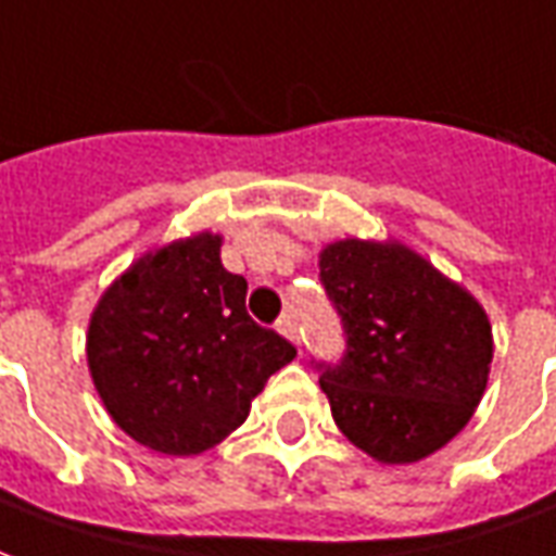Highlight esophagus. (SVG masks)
Returning a JSON list of instances; mask_svg holds the SVG:
<instances>
[{"label": "esophagus", "mask_w": 556, "mask_h": 556, "mask_svg": "<svg viewBox=\"0 0 556 556\" xmlns=\"http://www.w3.org/2000/svg\"><path fill=\"white\" fill-rule=\"evenodd\" d=\"M277 328H279V333H286L291 343L301 349V337H298V321H294V316L282 313V316H279V321H277Z\"/></svg>", "instance_id": "esophagus-1"}]
</instances>
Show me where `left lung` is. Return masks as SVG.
Masks as SVG:
<instances>
[{"label":"left lung","mask_w":556,"mask_h":556,"mask_svg":"<svg viewBox=\"0 0 556 556\" xmlns=\"http://www.w3.org/2000/svg\"><path fill=\"white\" fill-rule=\"evenodd\" d=\"M318 267L345 349L309 364L337 427L382 464L442 448L488 386L494 343L484 309L397 243L340 240Z\"/></svg>","instance_id":"1"}]
</instances>
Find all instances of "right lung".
Instances as JSON below:
<instances>
[{
    "label": "right lung",
    "instance_id": "add662e5",
    "mask_svg": "<svg viewBox=\"0 0 556 556\" xmlns=\"http://www.w3.org/2000/svg\"><path fill=\"white\" fill-rule=\"evenodd\" d=\"M216 235L143 255L92 313L87 358L108 413L162 454H201L250 415V400L298 349L247 313Z\"/></svg>",
    "mask_w": 556,
    "mask_h": 556
}]
</instances>
